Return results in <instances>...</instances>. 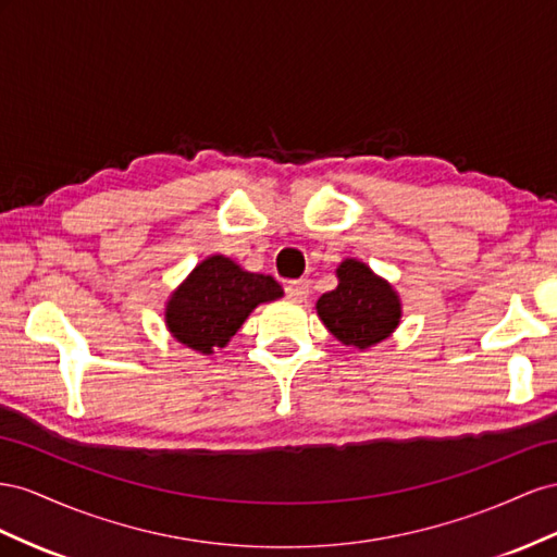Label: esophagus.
I'll list each match as a JSON object with an SVG mask.
<instances>
[{
    "label": "esophagus",
    "instance_id": "1",
    "mask_svg": "<svg viewBox=\"0 0 557 557\" xmlns=\"http://www.w3.org/2000/svg\"><path fill=\"white\" fill-rule=\"evenodd\" d=\"M284 292L294 300H306L310 296V282L308 280H292L284 284Z\"/></svg>",
    "mask_w": 557,
    "mask_h": 557
}]
</instances>
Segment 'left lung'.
Instances as JSON below:
<instances>
[{"label":"left lung","mask_w":557,"mask_h":557,"mask_svg":"<svg viewBox=\"0 0 557 557\" xmlns=\"http://www.w3.org/2000/svg\"><path fill=\"white\" fill-rule=\"evenodd\" d=\"M317 314L341 343L371 347L399 324V296L361 261L347 259L338 268V287L317 300Z\"/></svg>","instance_id":"8db88e82"}]
</instances>
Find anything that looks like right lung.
<instances>
[{
  "label": "right lung",
  "instance_id": "1",
  "mask_svg": "<svg viewBox=\"0 0 557 557\" xmlns=\"http://www.w3.org/2000/svg\"><path fill=\"white\" fill-rule=\"evenodd\" d=\"M282 296L270 275L247 273L231 259L210 257L172 294L165 320L180 343L212 355L224 347L259 304Z\"/></svg>",
  "mask_w": 557,
  "mask_h": 557
}]
</instances>
